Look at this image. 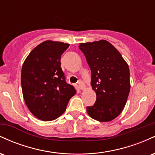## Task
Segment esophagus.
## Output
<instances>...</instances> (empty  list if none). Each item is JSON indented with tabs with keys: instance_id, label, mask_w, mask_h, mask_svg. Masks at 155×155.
I'll use <instances>...</instances> for the list:
<instances>
[{
	"instance_id": "34e87169",
	"label": "esophagus",
	"mask_w": 155,
	"mask_h": 155,
	"mask_svg": "<svg viewBox=\"0 0 155 155\" xmlns=\"http://www.w3.org/2000/svg\"><path fill=\"white\" fill-rule=\"evenodd\" d=\"M79 87L80 90H84V88H85L84 84V83L82 82V81H80L79 82Z\"/></svg>"
}]
</instances>
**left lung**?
Wrapping results in <instances>:
<instances>
[{"label": "left lung", "instance_id": "1", "mask_svg": "<svg viewBox=\"0 0 155 155\" xmlns=\"http://www.w3.org/2000/svg\"><path fill=\"white\" fill-rule=\"evenodd\" d=\"M91 70V85L96 101L87 107L91 118L109 122L124 109L130 90L127 63L117 49L106 40L79 44Z\"/></svg>", "mask_w": 155, "mask_h": 155}]
</instances>
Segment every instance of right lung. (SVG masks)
<instances>
[{
	"mask_svg": "<svg viewBox=\"0 0 155 155\" xmlns=\"http://www.w3.org/2000/svg\"><path fill=\"white\" fill-rule=\"evenodd\" d=\"M69 44L47 40L31 51L22 65L21 84L28 109L36 118L51 121L65 111L76 90L67 84L60 58Z\"/></svg>",
	"mask_w": 155,
	"mask_h": 155,
	"instance_id": "right-lung-1",
	"label": "right lung"
}]
</instances>
